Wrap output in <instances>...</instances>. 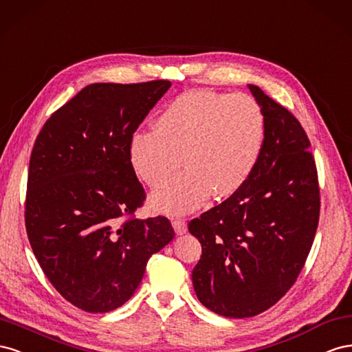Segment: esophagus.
I'll return each mask as SVG.
<instances>
[{"mask_svg": "<svg viewBox=\"0 0 352 352\" xmlns=\"http://www.w3.org/2000/svg\"><path fill=\"white\" fill-rule=\"evenodd\" d=\"M173 227L177 234H184L187 232V223L182 218H174L173 219Z\"/></svg>", "mask_w": 352, "mask_h": 352, "instance_id": "1", "label": "esophagus"}]
</instances>
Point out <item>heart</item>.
<instances>
[{"label": "heart", "instance_id": "obj_1", "mask_svg": "<svg viewBox=\"0 0 352 352\" xmlns=\"http://www.w3.org/2000/svg\"><path fill=\"white\" fill-rule=\"evenodd\" d=\"M265 116L254 97L193 89L177 96L156 118V128L140 129L129 140L134 173L153 190L159 212L184 214L210 193L228 196L255 170L265 142Z\"/></svg>", "mask_w": 352, "mask_h": 352}]
</instances>
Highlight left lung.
<instances>
[{"mask_svg":"<svg viewBox=\"0 0 352 352\" xmlns=\"http://www.w3.org/2000/svg\"><path fill=\"white\" fill-rule=\"evenodd\" d=\"M248 87L265 116L263 155L237 192L188 223L202 245L192 273L197 299L230 318L261 314L286 295L320 217L317 168L304 128L259 87Z\"/></svg>","mask_w":352,"mask_h":352,"instance_id":"8db88e82","label":"left lung"}]
</instances>
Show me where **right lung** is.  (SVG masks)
<instances>
[{"label":"right lung","instance_id":"add662e5","mask_svg":"<svg viewBox=\"0 0 352 352\" xmlns=\"http://www.w3.org/2000/svg\"><path fill=\"white\" fill-rule=\"evenodd\" d=\"M169 81L91 84L48 118L29 160V243L57 292L87 313L133 296L148 258L174 239L169 219L135 218L146 193L129 140Z\"/></svg>","mask_w":352,"mask_h":352}]
</instances>
